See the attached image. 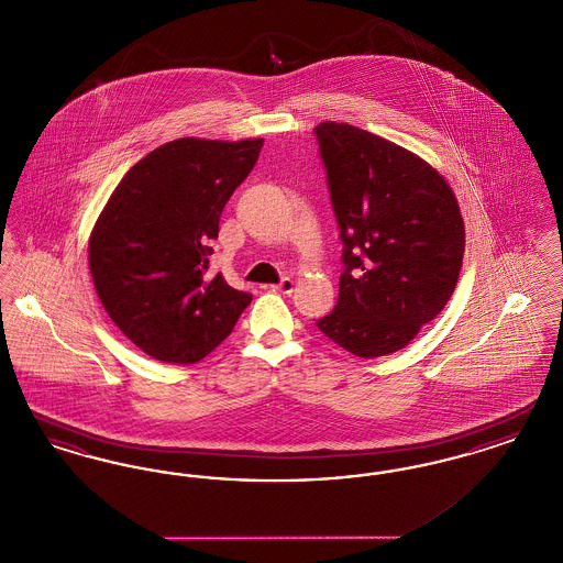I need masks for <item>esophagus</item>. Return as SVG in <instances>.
Returning a JSON list of instances; mask_svg holds the SVG:
<instances>
[{"mask_svg":"<svg viewBox=\"0 0 563 563\" xmlns=\"http://www.w3.org/2000/svg\"><path fill=\"white\" fill-rule=\"evenodd\" d=\"M295 280L291 276H285L280 283H276V285H272V289H276V291H280V294H294Z\"/></svg>","mask_w":563,"mask_h":563,"instance_id":"esophagus-1","label":"esophagus"}]
</instances>
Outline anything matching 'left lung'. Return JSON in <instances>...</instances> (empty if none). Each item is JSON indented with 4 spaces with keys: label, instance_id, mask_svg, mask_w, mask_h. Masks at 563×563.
I'll list each match as a JSON object with an SVG mask.
<instances>
[{
    "label": "left lung",
    "instance_id": "1",
    "mask_svg": "<svg viewBox=\"0 0 563 563\" xmlns=\"http://www.w3.org/2000/svg\"><path fill=\"white\" fill-rule=\"evenodd\" d=\"M344 272L331 314L317 321L361 358L405 349L454 294L464 221L445 177L401 145L363 129H317Z\"/></svg>",
    "mask_w": 563,
    "mask_h": 563
}]
</instances>
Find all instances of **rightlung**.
I'll return each instance as SVG.
<instances>
[{
    "mask_svg": "<svg viewBox=\"0 0 563 563\" xmlns=\"http://www.w3.org/2000/svg\"><path fill=\"white\" fill-rule=\"evenodd\" d=\"M264 139L184 136L122 177L99 214L88 266L118 329L152 358L191 365L234 329L253 295L209 272L219 217Z\"/></svg>",
    "mask_w": 563,
    "mask_h": 563,
    "instance_id": "right-lung-1",
    "label": "right lung"
}]
</instances>
